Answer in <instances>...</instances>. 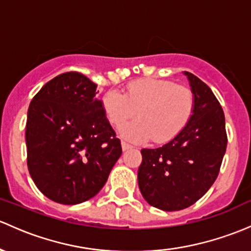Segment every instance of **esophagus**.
I'll return each mask as SVG.
<instances>
[{"label":"esophagus","instance_id":"34e87169","mask_svg":"<svg viewBox=\"0 0 251 251\" xmlns=\"http://www.w3.org/2000/svg\"><path fill=\"white\" fill-rule=\"evenodd\" d=\"M121 148H123L124 151H126V150H128V149H132V146H130V144L125 143V142H121Z\"/></svg>","mask_w":251,"mask_h":251}]
</instances>
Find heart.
Instances as JSON below:
<instances>
[{
	"label": "heart",
	"instance_id": "1",
	"mask_svg": "<svg viewBox=\"0 0 251 251\" xmlns=\"http://www.w3.org/2000/svg\"><path fill=\"white\" fill-rule=\"evenodd\" d=\"M195 97L185 86L163 79L131 81L125 95L110 90L102 99V108L110 124L120 127L136 114L139 119L124 126L121 136L130 142L152 138L163 144L176 138L192 117Z\"/></svg>",
	"mask_w": 251,
	"mask_h": 251
}]
</instances>
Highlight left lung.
Returning <instances> with one entry per match:
<instances>
[{
	"instance_id": "left-lung-1",
	"label": "left lung",
	"mask_w": 251,
	"mask_h": 251,
	"mask_svg": "<svg viewBox=\"0 0 251 251\" xmlns=\"http://www.w3.org/2000/svg\"><path fill=\"white\" fill-rule=\"evenodd\" d=\"M192 117L176 138L156 149H142L138 186L150 205L166 212L194 204L210 189L227 146L225 115L209 86L190 72Z\"/></svg>"
}]
</instances>
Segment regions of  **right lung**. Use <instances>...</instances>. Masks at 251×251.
I'll list each match as a JSON object with an SVG mask.
<instances>
[{
    "label": "right lung",
    "mask_w": 251,
    "mask_h": 251,
    "mask_svg": "<svg viewBox=\"0 0 251 251\" xmlns=\"http://www.w3.org/2000/svg\"><path fill=\"white\" fill-rule=\"evenodd\" d=\"M97 94L94 81L67 72L31 101L25 132L28 172L51 201L78 204L92 199L123 152Z\"/></svg>",
    "instance_id": "add662e5"
}]
</instances>
